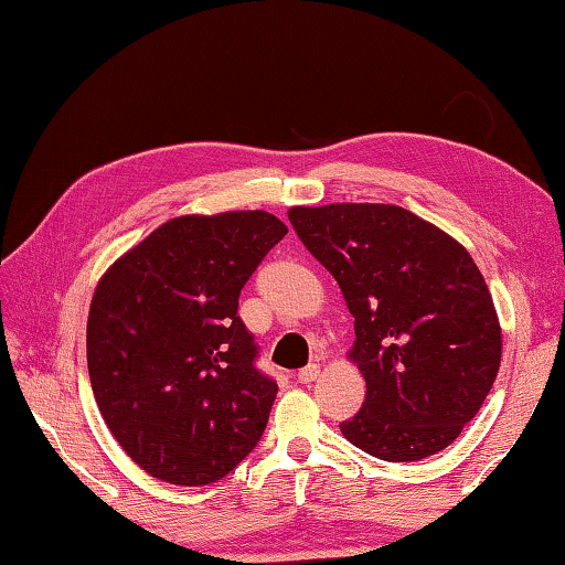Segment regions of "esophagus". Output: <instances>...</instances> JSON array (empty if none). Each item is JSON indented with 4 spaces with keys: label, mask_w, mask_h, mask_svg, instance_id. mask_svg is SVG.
Instances as JSON below:
<instances>
[{
    "label": "esophagus",
    "mask_w": 565,
    "mask_h": 565,
    "mask_svg": "<svg viewBox=\"0 0 565 565\" xmlns=\"http://www.w3.org/2000/svg\"><path fill=\"white\" fill-rule=\"evenodd\" d=\"M318 373H321V367H318L316 363H309L306 367H301L299 373H296V381H299L301 385H306V383H313L316 377H318Z\"/></svg>",
    "instance_id": "esophagus-1"
}]
</instances>
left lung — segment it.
Segmentation results:
<instances>
[{
	"label": "left lung",
	"mask_w": 565,
	"mask_h": 565,
	"mask_svg": "<svg viewBox=\"0 0 565 565\" xmlns=\"http://www.w3.org/2000/svg\"><path fill=\"white\" fill-rule=\"evenodd\" d=\"M303 247L355 318L351 361L365 377L348 443L385 461L443 452L479 413L501 363L494 301L457 239L397 204L291 207Z\"/></svg>",
	"instance_id": "1"
}]
</instances>
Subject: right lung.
<instances>
[{"instance_id":"obj_1","label":"right lung","mask_w":565,"mask_h":565,"mask_svg":"<svg viewBox=\"0 0 565 565\" xmlns=\"http://www.w3.org/2000/svg\"><path fill=\"white\" fill-rule=\"evenodd\" d=\"M289 232L262 210L188 214L110 266L88 311L86 353L113 437L150 477L204 487L264 435L276 383L237 316L256 266Z\"/></svg>"}]
</instances>
